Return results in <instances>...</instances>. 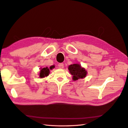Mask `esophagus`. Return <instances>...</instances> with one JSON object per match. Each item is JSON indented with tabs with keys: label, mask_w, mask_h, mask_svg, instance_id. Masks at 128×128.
<instances>
[{
	"label": "esophagus",
	"mask_w": 128,
	"mask_h": 128,
	"mask_svg": "<svg viewBox=\"0 0 128 128\" xmlns=\"http://www.w3.org/2000/svg\"><path fill=\"white\" fill-rule=\"evenodd\" d=\"M58 67L61 69H63V68H64V64L63 63H59L58 64Z\"/></svg>",
	"instance_id": "34e87169"
}]
</instances>
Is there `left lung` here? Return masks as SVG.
<instances>
[{"label":"left lung","mask_w":128,"mask_h":128,"mask_svg":"<svg viewBox=\"0 0 128 128\" xmlns=\"http://www.w3.org/2000/svg\"><path fill=\"white\" fill-rule=\"evenodd\" d=\"M70 73L72 75V80L76 81L78 79L84 78L87 74V71L78 64H74L68 67Z\"/></svg>","instance_id":"8db88e82"}]
</instances>
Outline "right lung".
I'll return each mask as SVG.
<instances>
[{"mask_svg": "<svg viewBox=\"0 0 128 128\" xmlns=\"http://www.w3.org/2000/svg\"><path fill=\"white\" fill-rule=\"evenodd\" d=\"M54 66H50V68L48 67L41 68L40 73H39V77L40 78H44V77H47V76L49 75L50 74V70H52L53 68H54Z\"/></svg>", "mask_w": 128, "mask_h": 128, "instance_id": "add662e5", "label": "right lung"}]
</instances>
